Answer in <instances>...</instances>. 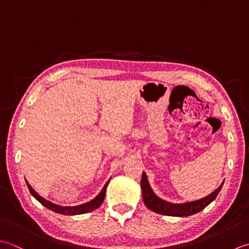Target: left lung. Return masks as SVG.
<instances>
[{"label":"left lung","mask_w":249,"mask_h":249,"mask_svg":"<svg viewBox=\"0 0 249 249\" xmlns=\"http://www.w3.org/2000/svg\"><path fill=\"white\" fill-rule=\"evenodd\" d=\"M222 185H224V181L221 182V185L214 192H212L211 195L205 197H202L200 200L185 203H171L169 201L161 199V197L155 194L154 190L151 189L145 172H143L141 179V189L145 205L149 210L155 213H158V214L174 217L191 216L201 212L202 210H204L207 205L211 204L216 199V196L222 188Z\"/></svg>","instance_id":"obj_1"}]
</instances>
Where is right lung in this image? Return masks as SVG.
<instances>
[{
	"label": "right lung",
	"mask_w": 249,
	"mask_h": 249,
	"mask_svg": "<svg viewBox=\"0 0 249 249\" xmlns=\"http://www.w3.org/2000/svg\"><path fill=\"white\" fill-rule=\"evenodd\" d=\"M109 180H110V178L107 180V182L104 185V187L102 188V190H101L100 194L96 196L93 200L86 202V203H84V204H80L77 206H62L59 204H54V203L44 199L43 196H40L37 192L32 188L31 185H30L27 180H25V182H27V186H28L30 192H31V195L40 203V204L44 205L45 207H47L48 210L53 211L54 213H58V214H62V215H80V214H86V213L92 212V211L98 209V207L102 204L104 201V197H105L106 188H107Z\"/></svg>",
	"instance_id": "1"
}]
</instances>
